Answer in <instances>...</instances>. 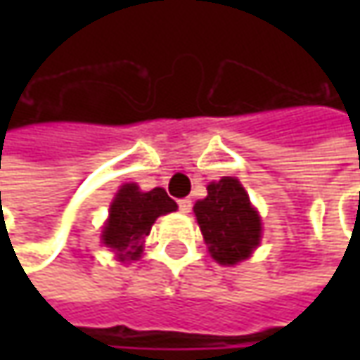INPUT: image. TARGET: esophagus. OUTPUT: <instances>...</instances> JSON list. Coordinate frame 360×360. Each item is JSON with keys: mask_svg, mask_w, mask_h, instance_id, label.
I'll return each instance as SVG.
<instances>
[{"mask_svg": "<svg viewBox=\"0 0 360 360\" xmlns=\"http://www.w3.org/2000/svg\"><path fill=\"white\" fill-rule=\"evenodd\" d=\"M178 208H180V212H182V214H188V212L192 210V200H190V198H182V200H178Z\"/></svg>", "mask_w": 360, "mask_h": 360, "instance_id": "1", "label": "esophagus"}]
</instances>
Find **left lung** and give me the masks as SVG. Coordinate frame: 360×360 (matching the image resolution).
Returning <instances> with one entry per match:
<instances>
[{
    "label": "left lung",
    "mask_w": 360,
    "mask_h": 360,
    "mask_svg": "<svg viewBox=\"0 0 360 360\" xmlns=\"http://www.w3.org/2000/svg\"><path fill=\"white\" fill-rule=\"evenodd\" d=\"M194 214L204 240L220 264L244 260L260 242V218L236 178L208 184V196L196 202Z\"/></svg>",
    "instance_id": "8db88e82"
}]
</instances>
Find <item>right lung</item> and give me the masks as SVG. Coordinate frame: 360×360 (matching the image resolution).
<instances>
[{"mask_svg":"<svg viewBox=\"0 0 360 360\" xmlns=\"http://www.w3.org/2000/svg\"><path fill=\"white\" fill-rule=\"evenodd\" d=\"M176 210V202L166 190L154 188L140 192L136 184H124L110 206L102 240L120 252V260H136L142 255V242L150 234L154 220Z\"/></svg>","mask_w":360,"mask_h":360,"instance_id":"1","label":"right lung"}]
</instances>
